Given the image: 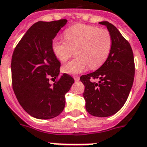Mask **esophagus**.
Returning <instances> with one entry per match:
<instances>
[{
    "mask_svg": "<svg viewBox=\"0 0 147 147\" xmlns=\"http://www.w3.org/2000/svg\"><path fill=\"white\" fill-rule=\"evenodd\" d=\"M73 78L75 81H79L80 80V76H73Z\"/></svg>",
    "mask_w": 147,
    "mask_h": 147,
    "instance_id": "1",
    "label": "esophagus"
}]
</instances>
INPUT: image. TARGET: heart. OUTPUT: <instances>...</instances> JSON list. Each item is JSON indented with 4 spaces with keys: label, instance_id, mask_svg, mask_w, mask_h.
Segmentation results:
<instances>
[{
    "label": "heart",
    "instance_id": "heart-1",
    "mask_svg": "<svg viewBox=\"0 0 147 147\" xmlns=\"http://www.w3.org/2000/svg\"><path fill=\"white\" fill-rule=\"evenodd\" d=\"M64 36L65 39L55 38L53 41L52 49L61 62L67 61L76 50V57L62 67L65 73H81L88 66L97 69L106 61L112 50V35L105 29L78 24L67 28Z\"/></svg>",
    "mask_w": 147,
    "mask_h": 147
}]
</instances>
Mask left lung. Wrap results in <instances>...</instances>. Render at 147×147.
Instances as JSON below:
<instances>
[{
    "label": "left lung",
    "mask_w": 147,
    "mask_h": 147,
    "mask_svg": "<svg viewBox=\"0 0 147 147\" xmlns=\"http://www.w3.org/2000/svg\"><path fill=\"white\" fill-rule=\"evenodd\" d=\"M107 27L113 38L110 54L94 72L80 77L85 86L83 98L90 115L107 117L123 107L132 87L135 76L134 56L129 42L117 28L107 21L99 23ZM98 78V83L91 79Z\"/></svg>",
    "instance_id": "8db88e82"
}]
</instances>
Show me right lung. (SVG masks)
Masks as SVG:
<instances>
[{"label": "right lung", "instance_id": "add662e5", "mask_svg": "<svg viewBox=\"0 0 147 147\" xmlns=\"http://www.w3.org/2000/svg\"><path fill=\"white\" fill-rule=\"evenodd\" d=\"M67 20L38 21L28 29L15 49L11 58L12 88L18 102L31 117L48 120L57 117L65 106V94L75 80L63 74L52 42Z\"/></svg>", "mask_w": 147, "mask_h": 147}]
</instances>
